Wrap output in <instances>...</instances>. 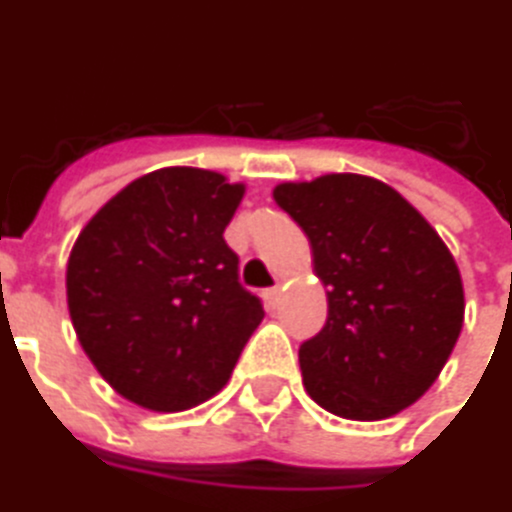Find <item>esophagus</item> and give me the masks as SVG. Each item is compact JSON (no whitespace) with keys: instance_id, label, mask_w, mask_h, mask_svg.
Returning a JSON list of instances; mask_svg holds the SVG:
<instances>
[{"instance_id":"obj_1","label":"esophagus","mask_w":512,"mask_h":512,"mask_svg":"<svg viewBox=\"0 0 512 512\" xmlns=\"http://www.w3.org/2000/svg\"><path fill=\"white\" fill-rule=\"evenodd\" d=\"M263 298H265V303H268V306L276 308V306H279V300H282V290H279V287H268V290L263 292Z\"/></svg>"}]
</instances>
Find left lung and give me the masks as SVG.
<instances>
[{
    "label": "left lung",
    "mask_w": 512,
    "mask_h": 512,
    "mask_svg": "<svg viewBox=\"0 0 512 512\" xmlns=\"http://www.w3.org/2000/svg\"><path fill=\"white\" fill-rule=\"evenodd\" d=\"M327 287V322L300 343L306 392L354 421L395 416L427 392L462 333L459 268L403 195L360 174L273 190Z\"/></svg>",
    "instance_id": "8db88e82"
}]
</instances>
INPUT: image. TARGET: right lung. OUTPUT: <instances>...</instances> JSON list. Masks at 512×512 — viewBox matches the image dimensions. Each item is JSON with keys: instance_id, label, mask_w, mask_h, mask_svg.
I'll return each mask as SVG.
<instances>
[{"instance_id": "1", "label": "right lung", "mask_w": 512, "mask_h": 512, "mask_svg": "<svg viewBox=\"0 0 512 512\" xmlns=\"http://www.w3.org/2000/svg\"><path fill=\"white\" fill-rule=\"evenodd\" d=\"M241 195L214 171H152L74 244L72 325L96 370L131 403L171 413L217 395L265 317L222 239Z\"/></svg>"}]
</instances>
